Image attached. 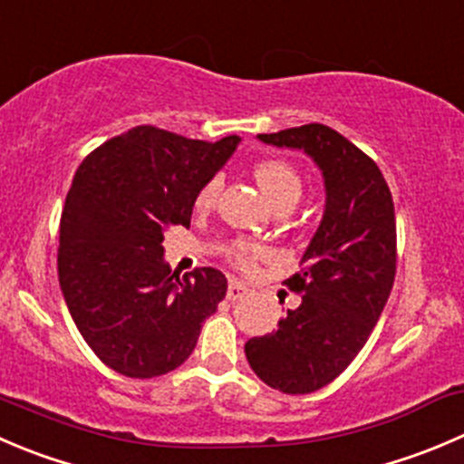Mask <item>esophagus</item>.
I'll list each match as a JSON object with an SVG mask.
<instances>
[{
	"label": "esophagus",
	"instance_id": "34e87169",
	"mask_svg": "<svg viewBox=\"0 0 464 464\" xmlns=\"http://www.w3.org/2000/svg\"><path fill=\"white\" fill-rule=\"evenodd\" d=\"M246 292H249V287H246L242 281H236V278H231V281H228V290H227L228 299H242Z\"/></svg>",
	"mask_w": 464,
	"mask_h": 464
}]
</instances>
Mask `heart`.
<instances>
[{"instance_id":"1","label":"heart","mask_w":464,"mask_h":464,"mask_svg":"<svg viewBox=\"0 0 464 464\" xmlns=\"http://www.w3.org/2000/svg\"><path fill=\"white\" fill-rule=\"evenodd\" d=\"M254 177H256V183H258L260 192H263L265 199H267L272 206L296 204V201L301 199V195H304V179H301V174L296 172L287 160H281V159L260 160L254 169ZM219 186H222L219 179H210V181H206L204 186H201V190L197 192V199H195L197 208L201 210L210 208V206L215 204V199H218ZM258 256H260L258 249H245V246H242V249H237L236 260L237 265H242V267H251Z\"/></svg>"}]
</instances>
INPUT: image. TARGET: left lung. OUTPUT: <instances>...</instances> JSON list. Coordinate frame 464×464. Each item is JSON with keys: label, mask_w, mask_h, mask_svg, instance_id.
Returning <instances> with one entry per match:
<instances>
[{"label": "left lung", "mask_w": 464, "mask_h": 464, "mask_svg": "<svg viewBox=\"0 0 464 464\" xmlns=\"http://www.w3.org/2000/svg\"><path fill=\"white\" fill-rule=\"evenodd\" d=\"M260 142L304 151L324 179L322 222L287 287L301 295L276 331L251 337L246 361L263 383L308 394L346 370L374 331L397 272V222L379 165L324 124L260 133Z\"/></svg>", "instance_id": "8db88e82"}]
</instances>
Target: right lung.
Returning <instances> with one entry per match:
<instances>
[{"mask_svg": "<svg viewBox=\"0 0 464 464\" xmlns=\"http://www.w3.org/2000/svg\"><path fill=\"white\" fill-rule=\"evenodd\" d=\"M240 138L190 140L129 129L79 165L61 215L58 281L76 328L99 361L154 379L188 361L201 324L227 295V276L165 263V231L190 227L197 192Z\"/></svg>", "mask_w": 464, "mask_h": 464, "instance_id": "1", "label": "right lung"}]
</instances>
